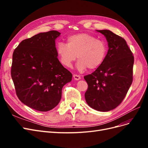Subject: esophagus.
<instances>
[{
	"label": "esophagus",
	"instance_id": "esophagus-1",
	"mask_svg": "<svg viewBox=\"0 0 148 148\" xmlns=\"http://www.w3.org/2000/svg\"><path fill=\"white\" fill-rule=\"evenodd\" d=\"M73 77L74 79H75V80H79V79H81V77H80L79 75H78L74 74V75H73Z\"/></svg>",
	"mask_w": 148,
	"mask_h": 148
}]
</instances>
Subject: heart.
<instances>
[{
    "label": "heart",
    "instance_id": "1",
    "mask_svg": "<svg viewBox=\"0 0 148 148\" xmlns=\"http://www.w3.org/2000/svg\"><path fill=\"white\" fill-rule=\"evenodd\" d=\"M56 51L62 65L70 67L77 57L79 59L77 68L83 70L99 66L105 59L107 48L104 41L83 33L70 36L67 44L58 43Z\"/></svg>",
    "mask_w": 148,
    "mask_h": 148
}]
</instances>
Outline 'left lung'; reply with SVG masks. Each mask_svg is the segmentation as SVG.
I'll use <instances>...</instances> for the list:
<instances>
[{
	"mask_svg": "<svg viewBox=\"0 0 148 148\" xmlns=\"http://www.w3.org/2000/svg\"><path fill=\"white\" fill-rule=\"evenodd\" d=\"M104 35L109 50L102 64L84 77L88 88L85 99L91 108L107 112L120 104L133 82L134 57L125 40L110 30H97Z\"/></svg>",
	"mask_w": 148,
	"mask_h": 148,
	"instance_id": "left-lung-1",
	"label": "left lung"
}]
</instances>
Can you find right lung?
I'll return each mask as SVG.
<instances>
[{
  "instance_id": "add662e5",
  "label": "right lung",
  "mask_w": 148,
  "mask_h": 148,
  "mask_svg": "<svg viewBox=\"0 0 148 148\" xmlns=\"http://www.w3.org/2000/svg\"><path fill=\"white\" fill-rule=\"evenodd\" d=\"M60 33L50 31L22 41L13 53L11 76L16 94L24 104L41 112L54 108L62 89L72 74L57 58L56 39Z\"/></svg>"
}]
</instances>
